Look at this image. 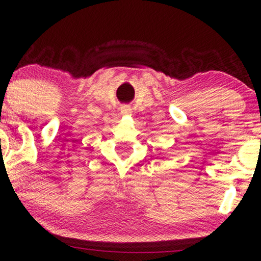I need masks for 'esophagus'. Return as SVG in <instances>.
<instances>
[{"mask_svg":"<svg viewBox=\"0 0 261 261\" xmlns=\"http://www.w3.org/2000/svg\"><path fill=\"white\" fill-rule=\"evenodd\" d=\"M130 113H131L130 107L125 106V107L121 108V114H124V115H127V114H130Z\"/></svg>","mask_w":261,"mask_h":261,"instance_id":"34e87169","label":"esophagus"}]
</instances>
